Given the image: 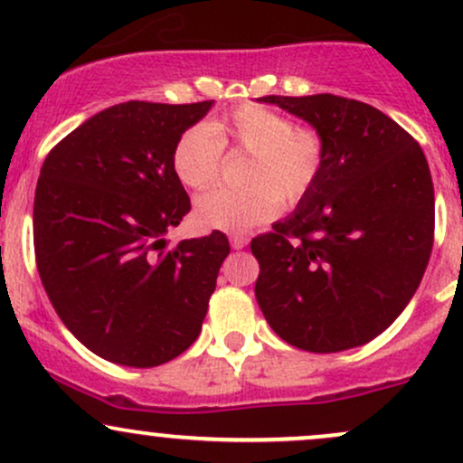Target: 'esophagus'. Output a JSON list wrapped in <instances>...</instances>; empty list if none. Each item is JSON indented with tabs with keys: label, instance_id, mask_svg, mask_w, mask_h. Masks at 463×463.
<instances>
[{
	"label": "esophagus",
	"instance_id": "esophagus-1",
	"mask_svg": "<svg viewBox=\"0 0 463 463\" xmlns=\"http://www.w3.org/2000/svg\"><path fill=\"white\" fill-rule=\"evenodd\" d=\"M248 241H250V239H248L246 235H232V237H231V246L235 248V250L246 248V246H248Z\"/></svg>",
	"mask_w": 463,
	"mask_h": 463
}]
</instances>
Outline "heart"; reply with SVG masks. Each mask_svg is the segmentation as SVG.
<instances>
[{
    "label": "heart",
    "mask_w": 463,
    "mask_h": 463,
    "mask_svg": "<svg viewBox=\"0 0 463 463\" xmlns=\"http://www.w3.org/2000/svg\"><path fill=\"white\" fill-rule=\"evenodd\" d=\"M246 152L241 189H213L195 200L194 220L204 231L246 232L279 213V200L296 204L322 169L320 135L268 106L246 102L206 124L191 126L174 143L172 167L189 189L220 176L222 150Z\"/></svg>",
    "instance_id": "b5f03b06"
}]
</instances>
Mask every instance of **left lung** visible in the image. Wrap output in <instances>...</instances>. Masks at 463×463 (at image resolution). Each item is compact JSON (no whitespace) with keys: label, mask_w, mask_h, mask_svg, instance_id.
Here are the masks:
<instances>
[{"label":"left lung","mask_w":463,"mask_h":463,"mask_svg":"<svg viewBox=\"0 0 463 463\" xmlns=\"http://www.w3.org/2000/svg\"><path fill=\"white\" fill-rule=\"evenodd\" d=\"M316 128L322 169L294 213L252 239L254 296L272 331L309 353L374 339L416 294L433 248L422 147L374 106L339 95H268Z\"/></svg>","instance_id":"8db88e82"}]
</instances>
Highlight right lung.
<instances>
[{"instance_id":"obj_1","label":"right lung","mask_w":463,"mask_h":463,"mask_svg":"<svg viewBox=\"0 0 463 463\" xmlns=\"http://www.w3.org/2000/svg\"><path fill=\"white\" fill-rule=\"evenodd\" d=\"M124 102L93 115L47 154L34 195V254L62 324L110 364L154 368L198 339L224 232L167 248L191 211L174 143L211 110Z\"/></svg>"}]
</instances>
